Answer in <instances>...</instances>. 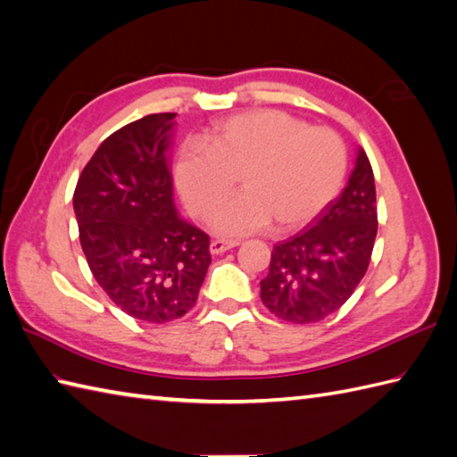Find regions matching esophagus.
<instances>
[{"label": "esophagus", "mask_w": 457, "mask_h": 457, "mask_svg": "<svg viewBox=\"0 0 457 457\" xmlns=\"http://www.w3.org/2000/svg\"><path fill=\"white\" fill-rule=\"evenodd\" d=\"M239 245V241H226V239H213L210 244V253L212 255H220V253H226V251L234 249Z\"/></svg>", "instance_id": "esophagus-1"}]
</instances>
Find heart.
Returning <instances> with one entry per match:
<instances>
[{"mask_svg":"<svg viewBox=\"0 0 457 457\" xmlns=\"http://www.w3.org/2000/svg\"><path fill=\"white\" fill-rule=\"evenodd\" d=\"M347 153L328 128H310L278 110H257L220 121L202 143L179 151L172 177L192 216L206 220L234 190L241 194L216 212L212 228L239 237L304 226L342 187Z\"/></svg>","mask_w":457,"mask_h":457,"instance_id":"heart-1","label":"heart"}]
</instances>
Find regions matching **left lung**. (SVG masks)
Returning <instances> with one entry per match:
<instances>
[{
    "instance_id": "obj_1",
    "label": "left lung",
    "mask_w": 457,
    "mask_h": 457,
    "mask_svg": "<svg viewBox=\"0 0 457 457\" xmlns=\"http://www.w3.org/2000/svg\"><path fill=\"white\" fill-rule=\"evenodd\" d=\"M375 237V179L365 151L359 149L344 192L318 213L312 228L273 247L261 300L287 322H320L342 308L361 283Z\"/></svg>"
}]
</instances>
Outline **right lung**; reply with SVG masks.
Wrapping results in <instances>:
<instances>
[{
  "label": "right lung",
  "instance_id": "add662e5",
  "mask_svg": "<svg viewBox=\"0 0 457 457\" xmlns=\"http://www.w3.org/2000/svg\"><path fill=\"white\" fill-rule=\"evenodd\" d=\"M177 113H151L112 133L74 190L80 245L94 278L125 314L149 324L196 304L210 237L179 218L167 149Z\"/></svg>",
  "mask_w": 457,
  "mask_h": 457
}]
</instances>
